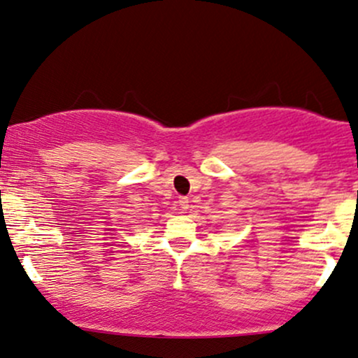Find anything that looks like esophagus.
<instances>
[{
    "mask_svg": "<svg viewBox=\"0 0 358 358\" xmlns=\"http://www.w3.org/2000/svg\"><path fill=\"white\" fill-rule=\"evenodd\" d=\"M178 207H180V210L187 209V207H188V197H180L178 199Z\"/></svg>",
    "mask_w": 358,
    "mask_h": 358,
    "instance_id": "esophagus-1",
    "label": "esophagus"
}]
</instances>
